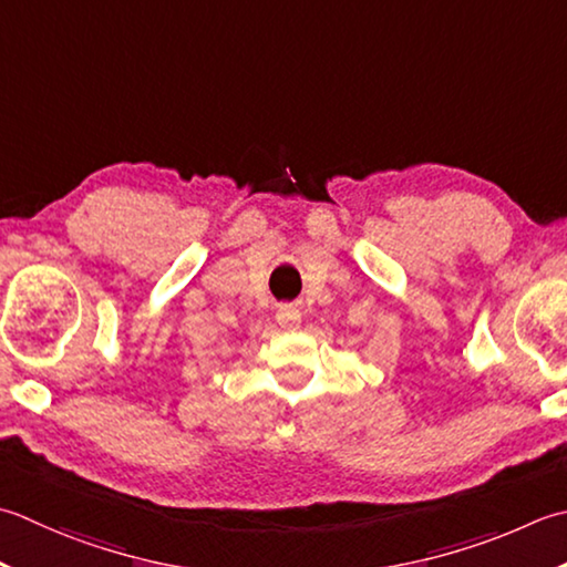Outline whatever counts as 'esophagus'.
I'll return each instance as SVG.
<instances>
[{
  "label": "esophagus",
  "mask_w": 567,
  "mask_h": 567,
  "mask_svg": "<svg viewBox=\"0 0 567 567\" xmlns=\"http://www.w3.org/2000/svg\"><path fill=\"white\" fill-rule=\"evenodd\" d=\"M299 321H302V312H299L297 307L285 305V307L277 309V324H280L282 329L292 331V329L299 327Z\"/></svg>",
  "instance_id": "34e87169"
}]
</instances>
